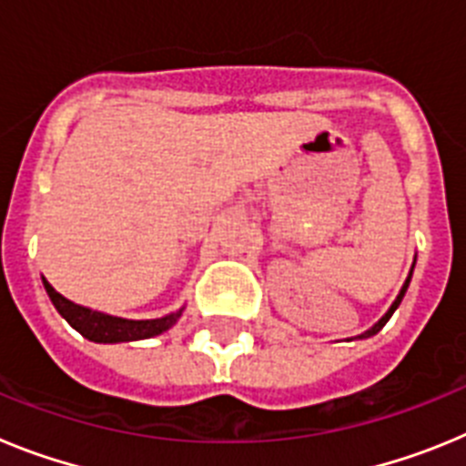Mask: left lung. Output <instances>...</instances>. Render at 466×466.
<instances>
[{"label":"left lung","instance_id":"1","mask_svg":"<svg viewBox=\"0 0 466 466\" xmlns=\"http://www.w3.org/2000/svg\"><path fill=\"white\" fill-rule=\"evenodd\" d=\"M413 268H415V263H413V266H410V273H409V278H406V282H403L401 291H399V296H397V299H394V303H392V306H390V310H387V312H385V315H382V317H380V319H378V322H376V324H373V327H371V329H366V331H364V333H360V336H355V339H371V336H376V333H378V331H380V329H382V327H385V324H387V322H390V317H392V315H394V310H397V308H399V303H401L403 294H406V289H409V284H410V278H413Z\"/></svg>","mask_w":466,"mask_h":466}]
</instances>
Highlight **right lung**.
I'll return each instance as SVG.
<instances>
[{
	"mask_svg": "<svg viewBox=\"0 0 466 466\" xmlns=\"http://www.w3.org/2000/svg\"><path fill=\"white\" fill-rule=\"evenodd\" d=\"M41 279H44V289H46L56 310L67 319L69 327L76 329L84 339L93 340V343H133V340L154 339V336H160L163 331L175 327L177 319L184 312V308H179V310L166 317H156V319H126V317L106 315V312L79 306V303L65 299L60 291L53 289L46 278Z\"/></svg>",
	"mask_w": 466,
	"mask_h": 466,
	"instance_id": "1",
	"label": "right lung"
}]
</instances>
